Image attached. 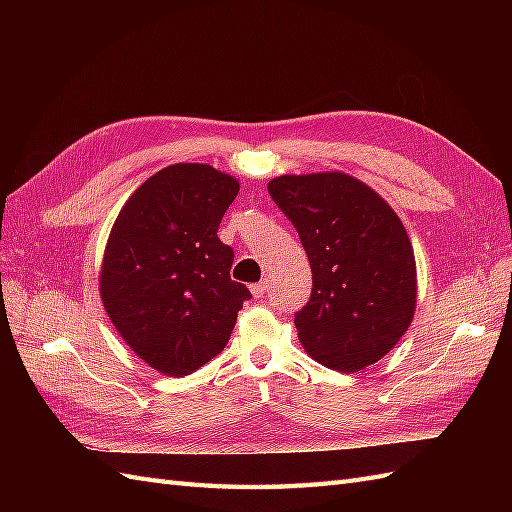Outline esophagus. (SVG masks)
Segmentation results:
<instances>
[{
  "label": "esophagus",
  "instance_id": "obj_1",
  "mask_svg": "<svg viewBox=\"0 0 512 512\" xmlns=\"http://www.w3.org/2000/svg\"><path fill=\"white\" fill-rule=\"evenodd\" d=\"M265 292H267V284L265 282H258V284L252 286V294H254L256 299H262V294H265Z\"/></svg>",
  "mask_w": 512,
  "mask_h": 512
}]
</instances>
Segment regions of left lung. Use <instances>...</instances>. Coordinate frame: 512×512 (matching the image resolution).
<instances>
[{
	"mask_svg": "<svg viewBox=\"0 0 512 512\" xmlns=\"http://www.w3.org/2000/svg\"><path fill=\"white\" fill-rule=\"evenodd\" d=\"M267 190L312 265V294L294 314L301 344L342 374L380 361L416 305L414 252L397 213L344 173L282 175Z\"/></svg>",
	"mask_w": 512,
	"mask_h": 512,
	"instance_id": "8db88e82",
	"label": "left lung"
}]
</instances>
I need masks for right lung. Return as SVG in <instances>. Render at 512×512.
<instances>
[{
    "label": "right lung",
    "instance_id": "1",
    "mask_svg": "<svg viewBox=\"0 0 512 512\" xmlns=\"http://www.w3.org/2000/svg\"><path fill=\"white\" fill-rule=\"evenodd\" d=\"M239 181L207 164H173L119 211L100 271L119 335L166 376H188L228 344L252 292L230 280L235 260L218 228Z\"/></svg>",
    "mask_w": 512,
    "mask_h": 512
}]
</instances>
